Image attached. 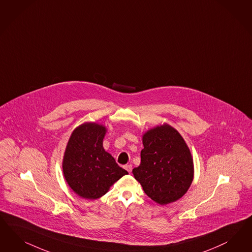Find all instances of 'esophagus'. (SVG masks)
Segmentation results:
<instances>
[{
    "label": "esophagus",
    "mask_w": 252,
    "mask_h": 252,
    "mask_svg": "<svg viewBox=\"0 0 252 252\" xmlns=\"http://www.w3.org/2000/svg\"><path fill=\"white\" fill-rule=\"evenodd\" d=\"M124 168H125V170H126V171H128V172H130V171H131V165H130V164H129V165H126Z\"/></svg>",
    "instance_id": "1"
}]
</instances>
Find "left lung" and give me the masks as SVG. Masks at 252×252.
Segmentation results:
<instances>
[{
  "label": "left lung",
  "mask_w": 252,
  "mask_h": 252,
  "mask_svg": "<svg viewBox=\"0 0 252 252\" xmlns=\"http://www.w3.org/2000/svg\"><path fill=\"white\" fill-rule=\"evenodd\" d=\"M141 163L132 170L146 195L159 205L177 201L194 179V161L186 141L172 126L163 123L142 136Z\"/></svg>",
  "instance_id": "left-lung-1"
}]
</instances>
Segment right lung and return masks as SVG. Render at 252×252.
Segmentation results:
<instances>
[{"label": "right lung", "instance_id": "right-lung-1", "mask_svg": "<svg viewBox=\"0 0 252 252\" xmlns=\"http://www.w3.org/2000/svg\"><path fill=\"white\" fill-rule=\"evenodd\" d=\"M106 127L96 122H84L72 131L66 144L62 168L65 182L74 193L94 200L128 174L103 147Z\"/></svg>", "mask_w": 252, "mask_h": 252}]
</instances>
